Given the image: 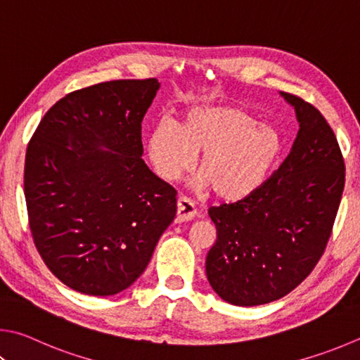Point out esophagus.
<instances>
[{
	"instance_id": "obj_1",
	"label": "esophagus",
	"mask_w": 360,
	"mask_h": 360,
	"mask_svg": "<svg viewBox=\"0 0 360 360\" xmlns=\"http://www.w3.org/2000/svg\"><path fill=\"white\" fill-rule=\"evenodd\" d=\"M197 215V207H195L191 200L186 197L178 198V205H176V220L178 221H187L192 220Z\"/></svg>"
}]
</instances>
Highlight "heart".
I'll return each mask as SVG.
<instances>
[{
	"mask_svg": "<svg viewBox=\"0 0 360 360\" xmlns=\"http://www.w3.org/2000/svg\"><path fill=\"white\" fill-rule=\"evenodd\" d=\"M146 153L165 182L184 178L201 154L200 186L224 201H239L271 174L282 153V136L238 107L198 105L181 113L174 127L159 124L148 136Z\"/></svg>",
	"mask_w": 360,
	"mask_h": 360,
	"instance_id": "heart-1",
	"label": "heart"
}]
</instances>
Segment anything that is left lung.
<instances>
[{
	"label": "left lung",
	"instance_id": "1",
	"mask_svg": "<svg viewBox=\"0 0 360 360\" xmlns=\"http://www.w3.org/2000/svg\"><path fill=\"white\" fill-rule=\"evenodd\" d=\"M291 153L257 192L209 207L217 239L206 257L212 290L233 305L272 302L315 269L330 238L345 187V162L334 130L300 97Z\"/></svg>",
	"mask_w": 360,
	"mask_h": 360
}]
</instances>
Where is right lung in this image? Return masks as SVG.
<instances>
[{
    "instance_id": "add662e5",
    "label": "right lung",
    "mask_w": 360,
    "mask_h": 360,
    "mask_svg": "<svg viewBox=\"0 0 360 360\" xmlns=\"http://www.w3.org/2000/svg\"><path fill=\"white\" fill-rule=\"evenodd\" d=\"M159 86L155 78L112 80L69 93L26 148L32 240L51 274L78 292L129 288L176 215V191L141 159V122Z\"/></svg>"
}]
</instances>
